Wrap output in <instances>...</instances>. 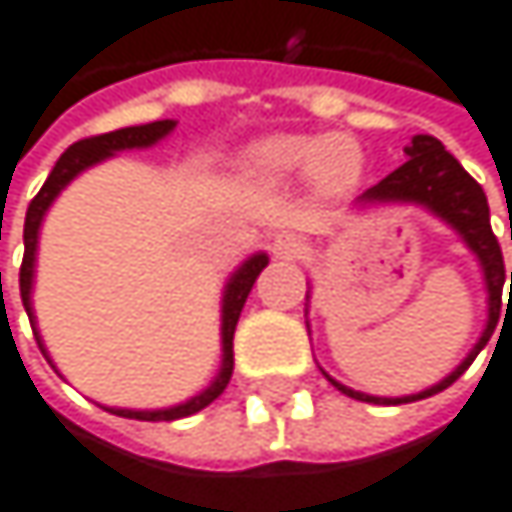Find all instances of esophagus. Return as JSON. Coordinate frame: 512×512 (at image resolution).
<instances>
[{"label":"esophagus","mask_w":512,"mask_h":512,"mask_svg":"<svg viewBox=\"0 0 512 512\" xmlns=\"http://www.w3.org/2000/svg\"><path fill=\"white\" fill-rule=\"evenodd\" d=\"M304 251H307V242H304V236H298V233H279V236L273 239V254H276V258H282V261L301 258Z\"/></svg>","instance_id":"obj_1"}]
</instances>
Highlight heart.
I'll list each match as a JSON object with an SVG mask.
<instances>
[{
    "label": "heart",
    "instance_id": "obj_1",
    "mask_svg": "<svg viewBox=\"0 0 512 512\" xmlns=\"http://www.w3.org/2000/svg\"><path fill=\"white\" fill-rule=\"evenodd\" d=\"M239 168L261 184L307 178L319 193H344L362 174V150L347 134H270L242 153Z\"/></svg>",
    "mask_w": 512,
    "mask_h": 512
}]
</instances>
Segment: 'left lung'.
<instances>
[{
    "mask_svg": "<svg viewBox=\"0 0 512 512\" xmlns=\"http://www.w3.org/2000/svg\"><path fill=\"white\" fill-rule=\"evenodd\" d=\"M405 165H399L393 174L381 184H375L371 190H365L353 205L356 208H375V205H418L424 211H430L433 218H439L445 227H451L461 242L476 254L479 261V270H482V279H485V288H488V322L479 334V341L473 344V350L464 356V362L445 375L439 384L421 390V393H411V396H368V393H359L353 387H344L341 381H334L331 375H322L338 387L341 393H347L350 399H359V402H375V405H402V402H415V399H427L433 393H442L445 387L455 384L467 365L479 356V350L488 344L491 331H495V322H498V310H501V291H504V282H507V273H504V254H501V245L491 233V218H488V199L482 193V187L470 178L464 171V165L451 156L442 141L430 134H415L411 137V144L405 147ZM512 236V227H510ZM512 285V273H510ZM512 294V291H510ZM307 301H310V291H307Z\"/></svg>",
    "mask_w": 512,
    "mask_h": 512,
    "instance_id": "8db88e82",
    "label": "left lung"
}]
</instances>
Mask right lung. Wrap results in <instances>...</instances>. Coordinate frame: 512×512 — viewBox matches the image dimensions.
<instances>
[{
    "label": "right lung",
    "instance_id": "1",
    "mask_svg": "<svg viewBox=\"0 0 512 512\" xmlns=\"http://www.w3.org/2000/svg\"><path fill=\"white\" fill-rule=\"evenodd\" d=\"M174 119H159V122H147V125H128V128H119V131H110V134H97V137H85V141L73 144L61 159L54 162L48 181L42 184V190L36 193V199L30 202L27 208V221H24V264H21V301H24V310L30 316V325H33V334H36V344L42 350V356L51 362L48 350H45V341L36 328V310H33V282H36V251H39V230H42V221L48 208L54 205V199L61 196L82 171L94 168L107 162L110 156L122 153V150H147V147H156L159 141L174 131ZM270 264V258L264 251H254L251 258H245L233 276L227 279L224 285V298H221V368L214 381L190 396L187 402H178V405H168V408H110L104 405L107 411L119 418H134V421H178V418H190L196 411H202L205 405H211L218 399L230 378H233V331H236V322H239V313L245 307V298L254 285V279L261 276V270ZM2 279V276H0ZM54 365V362H51Z\"/></svg>",
    "mask_w": 512,
    "mask_h": 512
}]
</instances>
